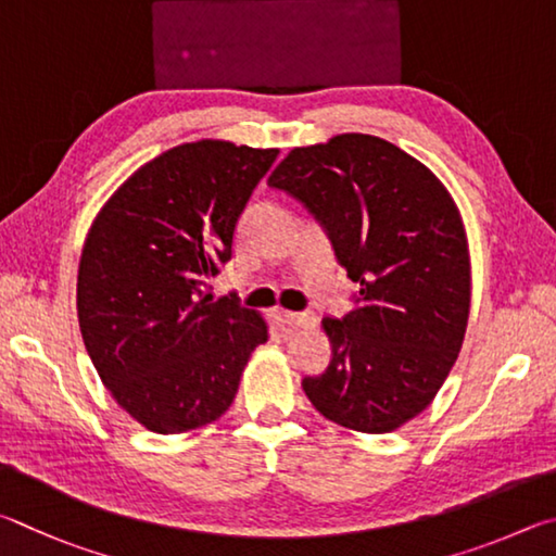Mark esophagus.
Returning <instances> with one entry per match:
<instances>
[{"mask_svg":"<svg viewBox=\"0 0 556 556\" xmlns=\"http://www.w3.org/2000/svg\"><path fill=\"white\" fill-rule=\"evenodd\" d=\"M280 319H283L288 327H309V325L315 323L313 315H307V313H288V309H283V313H280Z\"/></svg>","mask_w":556,"mask_h":556,"instance_id":"34e87169","label":"esophagus"}]
</instances>
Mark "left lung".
Listing matches in <instances>:
<instances>
[{
	"label": "left lung",
	"mask_w": 556,
	"mask_h": 556,
	"mask_svg": "<svg viewBox=\"0 0 556 556\" xmlns=\"http://www.w3.org/2000/svg\"><path fill=\"white\" fill-rule=\"evenodd\" d=\"M268 185L305 204L358 283L352 309L323 319L332 362L303 378L305 395L349 430H397L434 401L469 323V243L452 194L368 134L293 149Z\"/></svg>",
	"instance_id": "1"
}]
</instances>
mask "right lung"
<instances>
[{"label": "right lung", "mask_w": 556, "mask_h": 556, "mask_svg": "<svg viewBox=\"0 0 556 556\" xmlns=\"http://www.w3.org/2000/svg\"><path fill=\"white\" fill-rule=\"evenodd\" d=\"M278 149L202 139L141 165L97 214L77 268L87 354L122 410L180 434L229 410L268 325L207 280Z\"/></svg>", "instance_id": "1"}]
</instances>
